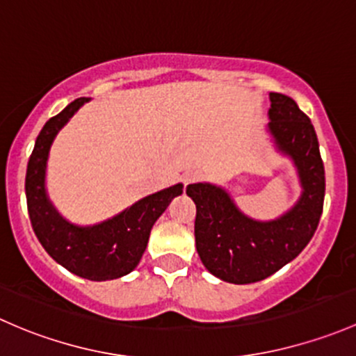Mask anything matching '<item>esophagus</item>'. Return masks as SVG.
Instances as JSON below:
<instances>
[{
  "instance_id": "1",
  "label": "esophagus",
  "mask_w": 356,
  "mask_h": 356,
  "mask_svg": "<svg viewBox=\"0 0 356 356\" xmlns=\"http://www.w3.org/2000/svg\"><path fill=\"white\" fill-rule=\"evenodd\" d=\"M200 177H202V173H200V171L190 170V171H186L185 175H183V181H185V185H190V183L200 179Z\"/></svg>"
}]
</instances>
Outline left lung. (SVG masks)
Masks as SVG:
<instances>
[{"instance_id": "obj_1", "label": "left lung", "mask_w": 356, "mask_h": 356, "mask_svg": "<svg viewBox=\"0 0 356 356\" xmlns=\"http://www.w3.org/2000/svg\"><path fill=\"white\" fill-rule=\"evenodd\" d=\"M267 134L274 149L288 157L298 175V200L270 221L245 214L232 193L214 183H192L186 195L195 202V245L205 269L233 284L266 280L291 262L312 240L325 192L324 163L309 116L291 97L270 92Z\"/></svg>"}]
</instances>
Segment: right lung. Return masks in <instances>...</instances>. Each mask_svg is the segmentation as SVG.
<instances>
[{
  "instance_id": "right-lung-1",
  "label": "right lung",
  "mask_w": 356,
  "mask_h": 356,
  "mask_svg": "<svg viewBox=\"0 0 356 356\" xmlns=\"http://www.w3.org/2000/svg\"><path fill=\"white\" fill-rule=\"evenodd\" d=\"M89 101L80 97L70 102L38 135L25 177L27 207L35 236L60 266L83 280H118L138 266L154 222L175 197L181 195L183 183L151 193L96 225H75L63 218L47 195V159L61 128Z\"/></svg>"
}]
</instances>
